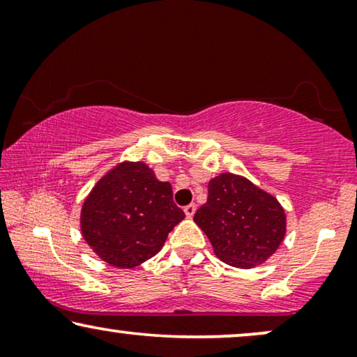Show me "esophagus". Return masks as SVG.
<instances>
[{
  "instance_id": "34e87169",
  "label": "esophagus",
  "mask_w": 357,
  "mask_h": 357,
  "mask_svg": "<svg viewBox=\"0 0 357 357\" xmlns=\"http://www.w3.org/2000/svg\"><path fill=\"white\" fill-rule=\"evenodd\" d=\"M183 211H185V214H187L188 218H192L193 214H195V211H197V204H195V203L187 204V206L183 208Z\"/></svg>"
}]
</instances>
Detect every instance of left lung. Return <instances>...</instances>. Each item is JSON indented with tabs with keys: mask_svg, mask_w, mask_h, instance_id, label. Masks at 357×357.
<instances>
[{
	"mask_svg": "<svg viewBox=\"0 0 357 357\" xmlns=\"http://www.w3.org/2000/svg\"><path fill=\"white\" fill-rule=\"evenodd\" d=\"M193 219L218 258L236 268L260 265L276 252L286 234V214L278 199L227 172L208 183V202Z\"/></svg>",
	"mask_w": 357,
	"mask_h": 357,
	"instance_id": "left-lung-1",
	"label": "left lung"
}]
</instances>
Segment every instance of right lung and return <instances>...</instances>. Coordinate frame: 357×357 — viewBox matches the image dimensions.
Returning <instances> with one entry per match:
<instances>
[{"label": "right lung", "instance_id": "right-lung-1", "mask_svg": "<svg viewBox=\"0 0 357 357\" xmlns=\"http://www.w3.org/2000/svg\"><path fill=\"white\" fill-rule=\"evenodd\" d=\"M185 218L169 182H159L143 162H123L99 180L81 213V229L102 260L133 268L162 248Z\"/></svg>", "mask_w": 357, "mask_h": 357}]
</instances>
